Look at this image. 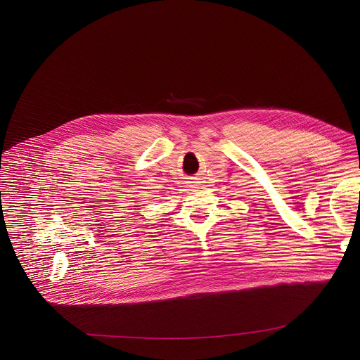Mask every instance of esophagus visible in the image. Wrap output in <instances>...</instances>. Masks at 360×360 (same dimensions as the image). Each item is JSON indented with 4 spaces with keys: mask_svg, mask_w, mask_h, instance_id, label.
<instances>
[{
    "mask_svg": "<svg viewBox=\"0 0 360 360\" xmlns=\"http://www.w3.org/2000/svg\"><path fill=\"white\" fill-rule=\"evenodd\" d=\"M190 187H191V188H197V184H195L194 181H190Z\"/></svg>",
    "mask_w": 360,
    "mask_h": 360,
    "instance_id": "obj_1",
    "label": "esophagus"
}]
</instances>
